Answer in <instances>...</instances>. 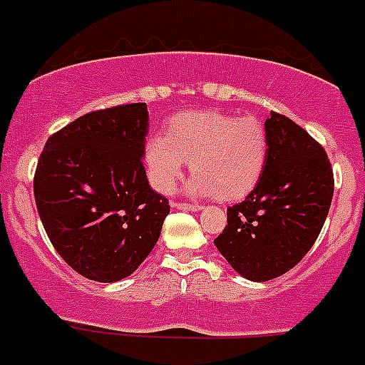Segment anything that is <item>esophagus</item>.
I'll list each match as a JSON object with an SVG mask.
<instances>
[{
	"label": "esophagus",
	"instance_id": "34e87169",
	"mask_svg": "<svg viewBox=\"0 0 365 365\" xmlns=\"http://www.w3.org/2000/svg\"><path fill=\"white\" fill-rule=\"evenodd\" d=\"M173 207L182 208V210H192V212H197L203 208L201 205H197V203H183V201H173Z\"/></svg>",
	"mask_w": 365,
	"mask_h": 365
}]
</instances>
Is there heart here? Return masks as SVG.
Instances as JSON below:
<instances>
[{
    "label": "heart",
    "mask_w": 365,
    "mask_h": 365,
    "mask_svg": "<svg viewBox=\"0 0 365 365\" xmlns=\"http://www.w3.org/2000/svg\"><path fill=\"white\" fill-rule=\"evenodd\" d=\"M144 155L151 185L160 192L175 187L190 160V194L217 192L222 200H237L260 180L267 164L269 140L258 119L196 110L173 119L168 135H151Z\"/></svg>",
    "instance_id": "obj_1"
}]
</instances>
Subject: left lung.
Masks as SVG:
<instances>
[{
  "label": "left lung",
  "mask_w": 365,
  "mask_h": 365,
  "mask_svg": "<svg viewBox=\"0 0 365 365\" xmlns=\"http://www.w3.org/2000/svg\"><path fill=\"white\" fill-rule=\"evenodd\" d=\"M267 164L260 180L226 212L219 253L251 282L291 271L316 242L331 197L334 171L327 151L292 119L271 112L265 119Z\"/></svg>",
  "instance_id": "obj_1"
}]
</instances>
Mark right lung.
I'll use <instances>...</instances> for the list:
<instances>
[{"instance_id": "1", "label": "right lung", "mask_w": 365, "mask_h": 365, "mask_svg": "<svg viewBox=\"0 0 365 365\" xmlns=\"http://www.w3.org/2000/svg\"><path fill=\"white\" fill-rule=\"evenodd\" d=\"M146 103L88 112L53 133L34 178L42 226L81 277H130L157 244L169 201L144 169Z\"/></svg>"}]
</instances>
